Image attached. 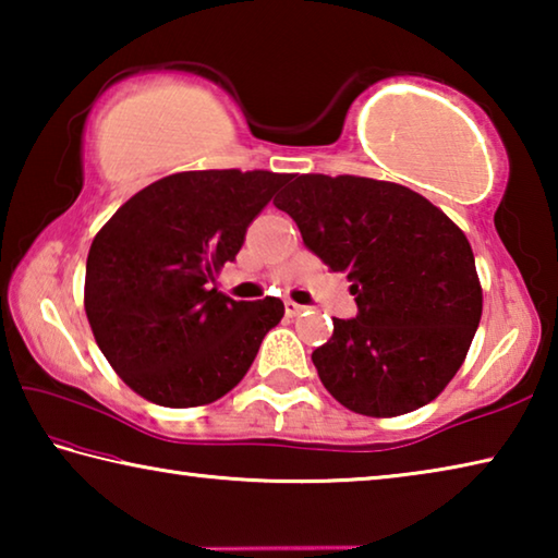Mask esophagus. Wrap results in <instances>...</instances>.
Listing matches in <instances>:
<instances>
[{
	"instance_id": "esophagus-1",
	"label": "esophagus",
	"mask_w": 558,
	"mask_h": 558,
	"mask_svg": "<svg viewBox=\"0 0 558 558\" xmlns=\"http://www.w3.org/2000/svg\"><path fill=\"white\" fill-rule=\"evenodd\" d=\"M302 310H305V307L298 305V302L286 300V315H288V317H298V315L302 313Z\"/></svg>"
}]
</instances>
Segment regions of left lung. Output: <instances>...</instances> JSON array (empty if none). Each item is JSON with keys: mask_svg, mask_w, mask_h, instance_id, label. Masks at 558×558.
Returning a JSON list of instances; mask_svg holds the SVG:
<instances>
[{"mask_svg": "<svg viewBox=\"0 0 558 558\" xmlns=\"http://www.w3.org/2000/svg\"><path fill=\"white\" fill-rule=\"evenodd\" d=\"M272 204L356 295V317H335L329 342L313 352L325 389L374 418L436 399L483 315L465 233L409 186L352 174H290Z\"/></svg>", "mask_w": 558, "mask_h": 558, "instance_id": "1", "label": "left lung"}]
</instances>
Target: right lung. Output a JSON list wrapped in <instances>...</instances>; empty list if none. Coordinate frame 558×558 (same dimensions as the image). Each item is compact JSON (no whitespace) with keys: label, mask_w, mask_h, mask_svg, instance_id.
<instances>
[{"label":"right lung","mask_w":558,"mask_h":558,"mask_svg":"<svg viewBox=\"0 0 558 558\" xmlns=\"http://www.w3.org/2000/svg\"><path fill=\"white\" fill-rule=\"evenodd\" d=\"M288 174L204 169L145 186L90 243L86 315L112 369L167 409L204 405L239 384L286 307L216 290L251 221Z\"/></svg>","instance_id":"obj_1"}]
</instances>
